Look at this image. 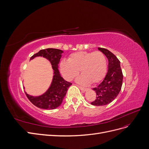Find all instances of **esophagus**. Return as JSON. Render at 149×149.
Returning a JSON list of instances; mask_svg holds the SVG:
<instances>
[{"instance_id": "obj_1", "label": "esophagus", "mask_w": 149, "mask_h": 149, "mask_svg": "<svg viewBox=\"0 0 149 149\" xmlns=\"http://www.w3.org/2000/svg\"><path fill=\"white\" fill-rule=\"evenodd\" d=\"M77 86L82 91H85L86 90V88H85V87H83V86H81L80 85H77Z\"/></svg>"}]
</instances>
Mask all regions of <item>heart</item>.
<instances>
[{"label":"heart","mask_w":149,"mask_h":149,"mask_svg":"<svg viewBox=\"0 0 149 149\" xmlns=\"http://www.w3.org/2000/svg\"><path fill=\"white\" fill-rule=\"evenodd\" d=\"M60 69L66 80L73 79L80 70L81 75L78 78V82L84 85L96 84L101 81L106 75V58L100 51L75 52L70 54L68 61H62Z\"/></svg>","instance_id":"heart-1"}]
</instances>
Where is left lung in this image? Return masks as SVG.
<instances>
[{"label":"left lung","mask_w":149,"mask_h":149,"mask_svg":"<svg viewBox=\"0 0 149 149\" xmlns=\"http://www.w3.org/2000/svg\"><path fill=\"white\" fill-rule=\"evenodd\" d=\"M109 61L108 71L105 78L97 87L93 88L96 91V98L91 102L93 106H104L111 102L117 97L122 88L123 73L120 67V62L115 54L108 49L98 48Z\"/></svg>","instance_id":"left-lung-1"}]
</instances>
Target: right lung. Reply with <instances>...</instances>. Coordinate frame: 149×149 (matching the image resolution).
<instances>
[{"instance_id": "add662e5", "label": "right lung", "mask_w": 149, "mask_h": 149, "mask_svg": "<svg viewBox=\"0 0 149 149\" xmlns=\"http://www.w3.org/2000/svg\"><path fill=\"white\" fill-rule=\"evenodd\" d=\"M63 52L56 48L41 49L31 56L32 59L36 56H43L49 61L54 70L53 81L49 89L39 96H32L25 92L28 100L36 107L43 109H54L61 104L64 97L72 83L65 81L59 74L58 64Z\"/></svg>"}]
</instances>
